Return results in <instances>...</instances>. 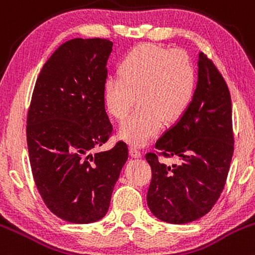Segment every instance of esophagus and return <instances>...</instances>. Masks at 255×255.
I'll list each match as a JSON object with an SVG mask.
<instances>
[{
  "mask_svg": "<svg viewBox=\"0 0 255 255\" xmlns=\"http://www.w3.org/2000/svg\"><path fill=\"white\" fill-rule=\"evenodd\" d=\"M129 154H130V156L134 157V159H139V157H141V152L133 145L129 146Z\"/></svg>",
  "mask_w": 255,
  "mask_h": 255,
  "instance_id": "34e87169",
  "label": "esophagus"
}]
</instances>
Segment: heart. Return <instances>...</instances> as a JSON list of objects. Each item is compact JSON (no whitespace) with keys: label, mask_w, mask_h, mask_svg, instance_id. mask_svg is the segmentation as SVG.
I'll return each mask as SVG.
<instances>
[{"label":"heart","mask_w":255,"mask_h":255,"mask_svg":"<svg viewBox=\"0 0 255 255\" xmlns=\"http://www.w3.org/2000/svg\"><path fill=\"white\" fill-rule=\"evenodd\" d=\"M197 88L194 63L183 51L139 45L121 60L119 77H107L103 98L111 116L122 121L135 104L138 109L120 128V138L144 145L159 134L163 122L179 120L191 106Z\"/></svg>","instance_id":"1"}]
</instances>
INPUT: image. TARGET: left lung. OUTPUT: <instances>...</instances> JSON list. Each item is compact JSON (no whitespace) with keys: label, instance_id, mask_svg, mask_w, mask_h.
<instances>
[{"label":"left lung","instance_id":"obj_1","mask_svg":"<svg viewBox=\"0 0 255 255\" xmlns=\"http://www.w3.org/2000/svg\"><path fill=\"white\" fill-rule=\"evenodd\" d=\"M155 148L179 162L166 165L156 152L145 155L152 172L146 195L152 215L181 225L208 214L225 187L234 155V133L230 90L203 52L191 106L162 133Z\"/></svg>","mask_w":255,"mask_h":255}]
</instances>
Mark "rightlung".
<instances>
[{
	"label": "right lung",
	"instance_id": "right-lung-1",
	"mask_svg": "<svg viewBox=\"0 0 255 255\" xmlns=\"http://www.w3.org/2000/svg\"><path fill=\"white\" fill-rule=\"evenodd\" d=\"M112 45L99 37L61 45L37 77L26 119L37 191L51 213L73 224H92L106 215L128 159L123 141L92 152L112 132L103 98Z\"/></svg>",
	"mask_w": 255,
	"mask_h": 255
}]
</instances>
